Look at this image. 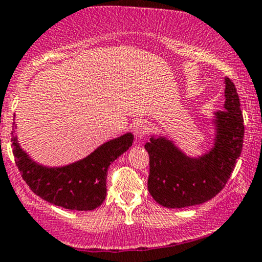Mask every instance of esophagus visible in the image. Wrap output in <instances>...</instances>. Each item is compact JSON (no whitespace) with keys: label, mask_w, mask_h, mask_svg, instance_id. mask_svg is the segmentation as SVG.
I'll return each instance as SVG.
<instances>
[{"label":"esophagus","mask_w":262,"mask_h":262,"mask_svg":"<svg viewBox=\"0 0 262 262\" xmlns=\"http://www.w3.org/2000/svg\"><path fill=\"white\" fill-rule=\"evenodd\" d=\"M148 129H149V124H148L147 120H144V119L137 120L133 125L134 134H136L139 139H143L145 136H147Z\"/></svg>","instance_id":"34e87169"}]
</instances>
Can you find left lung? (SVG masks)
I'll use <instances>...</instances> for the list:
<instances>
[{
	"instance_id": "8db88e82",
	"label": "left lung",
	"mask_w": 262,
	"mask_h": 262,
	"mask_svg": "<svg viewBox=\"0 0 262 262\" xmlns=\"http://www.w3.org/2000/svg\"><path fill=\"white\" fill-rule=\"evenodd\" d=\"M225 110L214 113L213 147L203 156L188 157L166 137H150L148 191L167 208L201 205L216 196L227 183L244 143V117L233 82L225 79Z\"/></svg>"
}]
</instances>
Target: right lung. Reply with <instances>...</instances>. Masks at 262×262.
<instances>
[{"label": "right lung", "instance_id": "right-lung-1", "mask_svg": "<svg viewBox=\"0 0 262 262\" xmlns=\"http://www.w3.org/2000/svg\"><path fill=\"white\" fill-rule=\"evenodd\" d=\"M12 132L16 166L31 191L55 206L75 211H92L106 196V176L110 163L133 144L132 133L108 140L78 162L62 167L38 164L20 147Z\"/></svg>", "mask_w": 262, "mask_h": 262}]
</instances>
